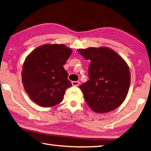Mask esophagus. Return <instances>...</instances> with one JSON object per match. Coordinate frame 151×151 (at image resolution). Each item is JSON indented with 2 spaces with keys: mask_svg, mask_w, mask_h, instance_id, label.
<instances>
[{
  "mask_svg": "<svg viewBox=\"0 0 151 151\" xmlns=\"http://www.w3.org/2000/svg\"><path fill=\"white\" fill-rule=\"evenodd\" d=\"M71 84H72L73 86L77 87V86H79V84H80V82H79V81H71Z\"/></svg>",
  "mask_w": 151,
  "mask_h": 151,
  "instance_id": "obj_1",
  "label": "esophagus"
}]
</instances>
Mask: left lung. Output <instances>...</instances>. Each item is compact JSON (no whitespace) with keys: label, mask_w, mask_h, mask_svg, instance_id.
Returning <instances> with one entry per match:
<instances>
[{"label":"left lung","mask_w":151,"mask_h":151,"mask_svg":"<svg viewBox=\"0 0 151 151\" xmlns=\"http://www.w3.org/2000/svg\"><path fill=\"white\" fill-rule=\"evenodd\" d=\"M86 60L91 61L89 78L80 89L88 106L98 113L115 110L125 101L131 82L127 63L108 47L78 49Z\"/></svg>","instance_id":"obj_1"}]
</instances>
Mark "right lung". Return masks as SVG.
<instances>
[{
  "mask_svg": "<svg viewBox=\"0 0 151 151\" xmlns=\"http://www.w3.org/2000/svg\"><path fill=\"white\" fill-rule=\"evenodd\" d=\"M72 50L63 44H44L36 47L23 63L22 81L31 100L44 107L62 101L65 90L71 86L63 65Z\"/></svg>",
  "mask_w": 151,
  "mask_h": 151,
  "instance_id": "add662e5",
  "label": "right lung"
}]
</instances>
